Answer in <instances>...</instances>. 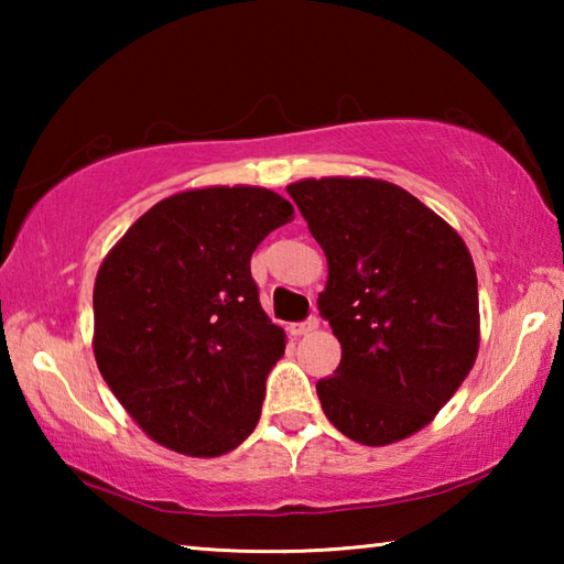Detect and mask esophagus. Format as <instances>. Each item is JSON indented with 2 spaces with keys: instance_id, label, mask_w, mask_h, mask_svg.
I'll list each match as a JSON object with an SVG mask.
<instances>
[{
  "instance_id": "obj_1",
  "label": "esophagus",
  "mask_w": 564,
  "mask_h": 564,
  "mask_svg": "<svg viewBox=\"0 0 564 564\" xmlns=\"http://www.w3.org/2000/svg\"><path fill=\"white\" fill-rule=\"evenodd\" d=\"M318 328V318H308V321H303V323H291V333L293 336H308V333H313Z\"/></svg>"
}]
</instances>
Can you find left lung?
<instances>
[{"label": "left lung", "mask_w": 564, "mask_h": 564, "mask_svg": "<svg viewBox=\"0 0 564 564\" xmlns=\"http://www.w3.org/2000/svg\"><path fill=\"white\" fill-rule=\"evenodd\" d=\"M285 191L328 261L318 311L340 366L316 383L323 413L360 445L405 441L475 366L473 256L445 218L390 181L323 176Z\"/></svg>", "instance_id": "1"}]
</instances>
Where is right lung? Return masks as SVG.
Segmentation results:
<instances>
[{"label":"right lung","instance_id":"add662e5","mask_svg":"<svg viewBox=\"0 0 564 564\" xmlns=\"http://www.w3.org/2000/svg\"><path fill=\"white\" fill-rule=\"evenodd\" d=\"M293 206L263 186H204L137 218L94 281V358L151 441L191 457L241 445L285 350L251 256Z\"/></svg>","mask_w":564,"mask_h":564}]
</instances>
